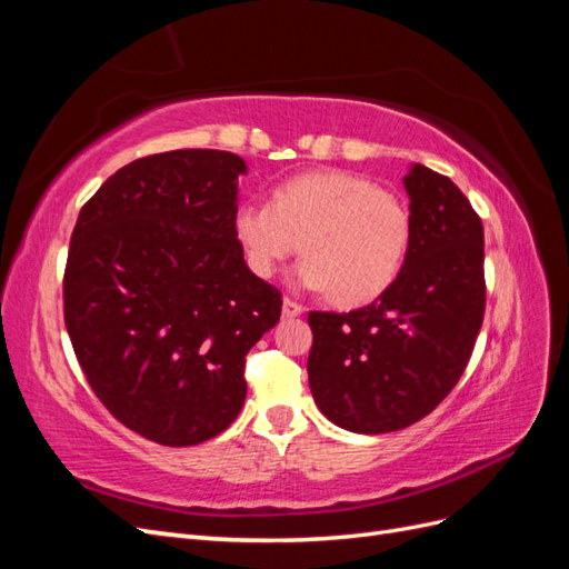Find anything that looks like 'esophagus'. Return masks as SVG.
I'll return each instance as SVG.
<instances>
[{"instance_id":"esophagus-1","label":"esophagus","mask_w":569,"mask_h":569,"mask_svg":"<svg viewBox=\"0 0 569 569\" xmlns=\"http://www.w3.org/2000/svg\"><path fill=\"white\" fill-rule=\"evenodd\" d=\"M301 313H303V306L299 301H295V299L284 297V301H282V316L284 318H297Z\"/></svg>"}]
</instances>
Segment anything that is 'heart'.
<instances>
[{
	"label": "heart",
	"instance_id": "obj_1",
	"mask_svg": "<svg viewBox=\"0 0 569 569\" xmlns=\"http://www.w3.org/2000/svg\"><path fill=\"white\" fill-rule=\"evenodd\" d=\"M234 234L258 278H272L303 249L299 282L332 289L339 303L353 306L385 295L399 278L410 213L399 197L363 176L322 170L280 184L272 203H244L234 216Z\"/></svg>",
	"mask_w": 569,
	"mask_h": 569
}]
</instances>
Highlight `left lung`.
Segmentation results:
<instances>
[{"label":"left lung","instance_id":"left-lung-1","mask_svg":"<svg viewBox=\"0 0 569 569\" xmlns=\"http://www.w3.org/2000/svg\"><path fill=\"white\" fill-rule=\"evenodd\" d=\"M410 247L399 278L370 306L308 313V382L322 416L385 435L429 416L468 368L485 320V228L472 203L420 163L403 178Z\"/></svg>","mask_w":569,"mask_h":569}]
</instances>
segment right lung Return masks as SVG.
Listing matches in <instances>:
<instances>
[{
	"instance_id": "right-lung-1",
	"label": "right lung",
	"mask_w": 569,
	"mask_h": 569,
	"mask_svg": "<svg viewBox=\"0 0 569 569\" xmlns=\"http://www.w3.org/2000/svg\"><path fill=\"white\" fill-rule=\"evenodd\" d=\"M230 151L137 159L82 206L63 272V320L97 399L132 432L194 446L247 399L244 363L282 313L234 234Z\"/></svg>"
}]
</instances>
